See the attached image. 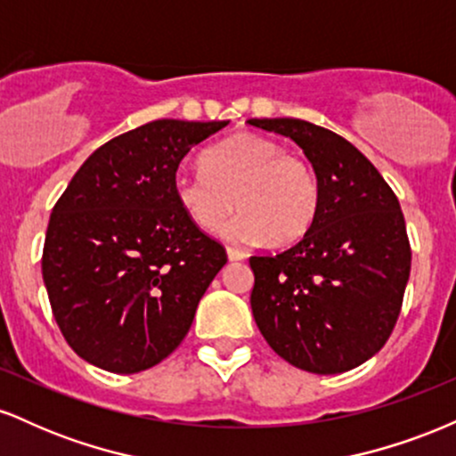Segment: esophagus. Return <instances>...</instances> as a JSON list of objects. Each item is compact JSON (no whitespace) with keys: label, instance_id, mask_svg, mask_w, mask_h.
<instances>
[{"label":"esophagus","instance_id":"34e87169","mask_svg":"<svg viewBox=\"0 0 456 456\" xmlns=\"http://www.w3.org/2000/svg\"><path fill=\"white\" fill-rule=\"evenodd\" d=\"M227 257H229V261H242L246 257V253H244V250L232 248V246H229V248H227Z\"/></svg>","mask_w":456,"mask_h":456}]
</instances>
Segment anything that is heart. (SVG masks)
<instances>
[{"mask_svg":"<svg viewBox=\"0 0 456 456\" xmlns=\"http://www.w3.org/2000/svg\"><path fill=\"white\" fill-rule=\"evenodd\" d=\"M174 195L203 232H216L238 203L242 210L221 229L224 240L238 244L300 240L315 223L322 201L311 162L253 133L203 151L199 171H177Z\"/></svg>","mask_w":456,"mask_h":456,"instance_id":"heart-1","label":"heart"}]
</instances>
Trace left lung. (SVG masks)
I'll return each mask as SVG.
<instances>
[{
    "mask_svg": "<svg viewBox=\"0 0 456 456\" xmlns=\"http://www.w3.org/2000/svg\"><path fill=\"white\" fill-rule=\"evenodd\" d=\"M300 145L319 180L313 227L279 255H255L250 308L297 369L334 375L384 347L399 319L411 248L399 199L347 139L305 119H248Z\"/></svg>",
    "mask_w": 456,
    "mask_h": 456,
    "instance_id": "8db88e82",
    "label": "left lung"
}]
</instances>
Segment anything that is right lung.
I'll list each match as a JSON object with an SVG mask.
<instances>
[{
  "instance_id": "1",
  "label": "right lung",
  "mask_w": 456,
  "mask_h": 456,
  "mask_svg": "<svg viewBox=\"0 0 456 456\" xmlns=\"http://www.w3.org/2000/svg\"><path fill=\"white\" fill-rule=\"evenodd\" d=\"M229 122L156 119L101 145L57 199L43 279L53 317L83 360L139 373L165 360L227 264L174 195L192 145Z\"/></svg>"
}]
</instances>
